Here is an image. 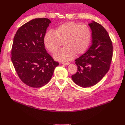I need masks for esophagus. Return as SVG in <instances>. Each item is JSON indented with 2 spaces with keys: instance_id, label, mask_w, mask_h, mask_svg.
I'll return each mask as SVG.
<instances>
[{
  "instance_id": "34e87169",
  "label": "esophagus",
  "mask_w": 125,
  "mask_h": 125,
  "mask_svg": "<svg viewBox=\"0 0 125 125\" xmlns=\"http://www.w3.org/2000/svg\"><path fill=\"white\" fill-rule=\"evenodd\" d=\"M62 64H63V65H68L70 64V62H62Z\"/></svg>"
}]
</instances>
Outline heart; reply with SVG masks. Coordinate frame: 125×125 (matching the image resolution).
I'll use <instances>...</instances> for the list:
<instances>
[{
  "mask_svg": "<svg viewBox=\"0 0 125 125\" xmlns=\"http://www.w3.org/2000/svg\"><path fill=\"white\" fill-rule=\"evenodd\" d=\"M92 39V32L86 24H79L73 21L65 22L57 26L54 33L48 31L44 36L45 47L52 54H55L62 46L65 47L55 55L57 60L67 61L75 55L83 54L88 50Z\"/></svg>",
  "mask_w": 125,
  "mask_h": 125,
  "instance_id": "obj_1",
  "label": "heart"
}]
</instances>
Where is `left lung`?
Instances as JSON below:
<instances>
[{"label":"left lung","instance_id":"1","mask_svg":"<svg viewBox=\"0 0 125 125\" xmlns=\"http://www.w3.org/2000/svg\"><path fill=\"white\" fill-rule=\"evenodd\" d=\"M89 25L92 44L75 60L78 70L71 76L75 83L83 88L94 85L104 77L110 68L113 57L112 42L106 30L95 21Z\"/></svg>","mask_w":125,"mask_h":125}]
</instances>
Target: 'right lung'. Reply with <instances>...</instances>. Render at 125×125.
<instances>
[{"instance_id": "obj_1", "label": "right lung", "mask_w": 125, "mask_h": 125, "mask_svg": "<svg viewBox=\"0 0 125 125\" xmlns=\"http://www.w3.org/2000/svg\"><path fill=\"white\" fill-rule=\"evenodd\" d=\"M51 23L47 18L30 21L19 28L11 48V60L19 77L32 88H41L50 81L55 62L45 48L44 36Z\"/></svg>"}]
</instances>
